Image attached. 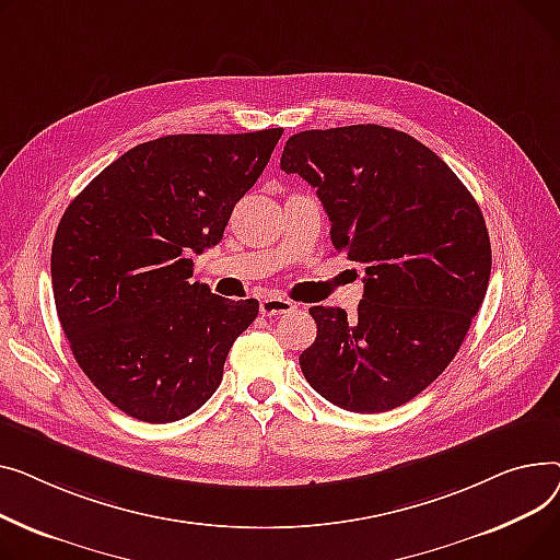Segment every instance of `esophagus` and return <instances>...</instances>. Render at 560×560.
Here are the masks:
<instances>
[{"instance_id": "obj_1", "label": "esophagus", "mask_w": 560, "mask_h": 560, "mask_svg": "<svg viewBox=\"0 0 560 560\" xmlns=\"http://www.w3.org/2000/svg\"><path fill=\"white\" fill-rule=\"evenodd\" d=\"M295 305L289 299H282V295H267L265 301L259 303V312L265 316H280V314H291Z\"/></svg>"}]
</instances>
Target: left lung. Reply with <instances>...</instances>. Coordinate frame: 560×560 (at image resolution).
Masks as SVG:
<instances>
[{
  "mask_svg": "<svg viewBox=\"0 0 560 560\" xmlns=\"http://www.w3.org/2000/svg\"><path fill=\"white\" fill-rule=\"evenodd\" d=\"M280 167L316 189L335 248L366 267L357 316L310 307L305 380L357 413L413 400L462 348L488 289L490 240L472 194L434 151L377 124L295 133Z\"/></svg>",
  "mask_w": 560,
  "mask_h": 560,
  "instance_id": "8db88e82",
  "label": "left lung"
}]
</instances>
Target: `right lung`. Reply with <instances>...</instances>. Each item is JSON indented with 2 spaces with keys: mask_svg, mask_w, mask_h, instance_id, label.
<instances>
[{
  "mask_svg": "<svg viewBox=\"0 0 560 560\" xmlns=\"http://www.w3.org/2000/svg\"><path fill=\"white\" fill-rule=\"evenodd\" d=\"M282 128L167 136L138 144L65 210L51 284L77 364L119 411L174 422L203 407L225 357L257 316L189 282L191 257L217 246Z\"/></svg>",
  "mask_w": 560,
  "mask_h": 560,
  "instance_id": "right-lung-1",
  "label": "right lung"
}]
</instances>
